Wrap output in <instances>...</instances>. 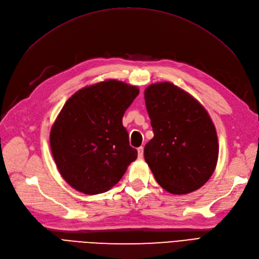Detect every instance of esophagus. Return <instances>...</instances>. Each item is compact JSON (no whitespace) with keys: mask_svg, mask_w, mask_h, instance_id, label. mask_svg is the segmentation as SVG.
Wrapping results in <instances>:
<instances>
[{"mask_svg":"<svg viewBox=\"0 0 259 259\" xmlns=\"http://www.w3.org/2000/svg\"><path fill=\"white\" fill-rule=\"evenodd\" d=\"M137 151H138V159L142 160L143 156H144V147H139L137 149Z\"/></svg>","mask_w":259,"mask_h":259,"instance_id":"34e87169","label":"esophagus"}]
</instances>
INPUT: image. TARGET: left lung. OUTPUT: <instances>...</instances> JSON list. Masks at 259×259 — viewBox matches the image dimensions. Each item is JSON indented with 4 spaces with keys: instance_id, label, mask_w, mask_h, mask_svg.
<instances>
[{
    "instance_id": "8db88e82",
    "label": "left lung",
    "mask_w": 259,
    "mask_h": 259,
    "mask_svg": "<svg viewBox=\"0 0 259 259\" xmlns=\"http://www.w3.org/2000/svg\"><path fill=\"white\" fill-rule=\"evenodd\" d=\"M145 103L154 136L144 154L155 180L171 194L198 190L213 175L219 151L206 109L169 82L149 85Z\"/></svg>"
}]
</instances>
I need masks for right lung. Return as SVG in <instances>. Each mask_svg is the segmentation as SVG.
I'll list each match as a JSON object with an SVG mask.
<instances>
[{
    "mask_svg": "<svg viewBox=\"0 0 259 259\" xmlns=\"http://www.w3.org/2000/svg\"><path fill=\"white\" fill-rule=\"evenodd\" d=\"M138 94L137 86L106 80L66 101L50 143L60 175L75 190L90 195L110 190L136 160L122 117Z\"/></svg>",
    "mask_w": 259,
    "mask_h": 259,
    "instance_id": "obj_1",
    "label": "right lung"
}]
</instances>
